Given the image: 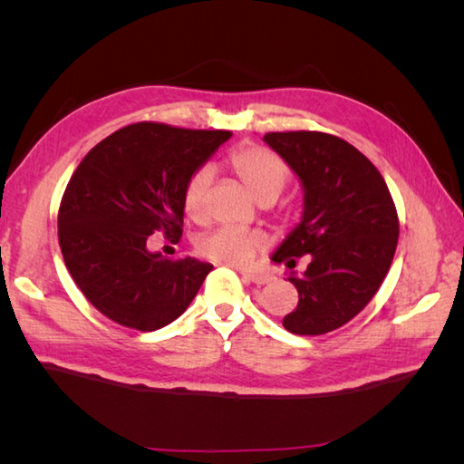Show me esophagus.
I'll use <instances>...</instances> for the list:
<instances>
[{
  "mask_svg": "<svg viewBox=\"0 0 464 464\" xmlns=\"http://www.w3.org/2000/svg\"><path fill=\"white\" fill-rule=\"evenodd\" d=\"M243 279L253 285H265L269 283L273 277L267 273H253V271H243Z\"/></svg>",
  "mask_w": 464,
  "mask_h": 464,
  "instance_id": "obj_1",
  "label": "esophagus"
}]
</instances>
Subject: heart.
<instances>
[{"instance_id":"obj_1","label":"heart","mask_w":464,"mask_h":464,"mask_svg":"<svg viewBox=\"0 0 464 464\" xmlns=\"http://www.w3.org/2000/svg\"><path fill=\"white\" fill-rule=\"evenodd\" d=\"M227 165L239 177L241 183L257 197L263 199H275L285 183L289 179V165L283 157L267 147L243 143L227 155ZM211 183V171L207 167H199L187 177L181 189V205L185 215L193 221H201L205 217V195ZM263 235L257 231L233 229V227H221L201 235L197 239L195 249L203 259H209L229 267H243L263 247Z\"/></svg>"}]
</instances>
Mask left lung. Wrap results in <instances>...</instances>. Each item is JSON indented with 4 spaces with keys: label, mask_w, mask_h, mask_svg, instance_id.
<instances>
[{
    "label": "left lung",
    "mask_w": 464,
    "mask_h": 464,
    "mask_svg": "<svg viewBox=\"0 0 464 464\" xmlns=\"http://www.w3.org/2000/svg\"><path fill=\"white\" fill-rule=\"evenodd\" d=\"M304 189V213L273 255L291 273L297 309L285 314L293 334H324L367 307L389 273L399 241V215L387 183L367 157L341 137L321 131L265 133Z\"/></svg>",
    "instance_id": "obj_1"
}]
</instances>
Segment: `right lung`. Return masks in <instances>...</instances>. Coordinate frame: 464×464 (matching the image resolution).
Listing matches in <instances>:
<instances>
[{
	"mask_svg": "<svg viewBox=\"0 0 464 464\" xmlns=\"http://www.w3.org/2000/svg\"><path fill=\"white\" fill-rule=\"evenodd\" d=\"M231 131L141 121L83 157L57 213V237L80 291L117 324L155 331L189 307L213 265L147 251V237L183 235L181 189Z\"/></svg>",
	"mask_w": 464,
	"mask_h": 464,
	"instance_id": "add662e5",
	"label": "right lung"
}]
</instances>
